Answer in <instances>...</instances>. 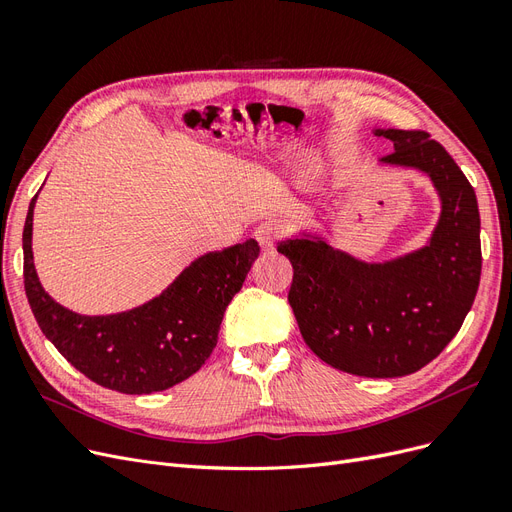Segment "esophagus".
Segmentation results:
<instances>
[{"label": "esophagus", "mask_w": 512, "mask_h": 512, "mask_svg": "<svg viewBox=\"0 0 512 512\" xmlns=\"http://www.w3.org/2000/svg\"><path fill=\"white\" fill-rule=\"evenodd\" d=\"M280 232H282L280 226L273 224V222H265V224H260L254 230V239L258 241V245L262 247V250L271 252L273 247H275V243H277V239H280Z\"/></svg>", "instance_id": "esophagus-1"}]
</instances>
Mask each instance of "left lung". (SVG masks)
Here are the masks:
<instances>
[{
    "instance_id": "left-lung-1",
    "label": "left lung",
    "mask_w": 512,
    "mask_h": 512,
    "mask_svg": "<svg viewBox=\"0 0 512 512\" xmlns=\"http://www.w3.org/2000/svg\"><path fill=\"white\" fill-rule=\"evenodd\" d=\"M374 134L393 143L380 166L427 175L440 198L425 245L376 262L299 230L277 252L292 262L288 303L309 350L346 374L399 378L436 359L470 312L483 262L480 215L470 181L427 132Z\"/></svg>"
}]
</instances>
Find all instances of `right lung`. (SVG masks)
Returning <instances> with one entry per match:
<instances>
[{
    "label": "right lung",
    "instance_id": "right-lung-1",
    "mask_svg": "<svg viewBox=\"0 0 512 512\" xmlns=\"http://www.w3.org/2000/svg\"><path fill=\"white\" fill-rule=\"evenodd\" d=\"M34 196L23 228L27 301L46 339L100 386L126 395L166 391L205 365L232 297L258 258L254 239L192 260L158 297L128 312L85 316L59 305L34 265Z\"/></svg>",
    "mask_w": 512,
    "mask_h": 512
}]
</instances>
